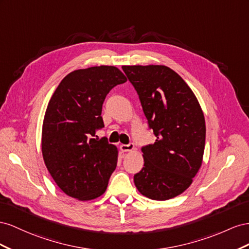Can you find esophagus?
<instances>
[{"label":"esophagus","instance_id":"34e87169","mask_svg":"<svg viewBox=\"0 0 249 249\" xmlns=\"http://www.w3.org/2000/svg\"><path fill=\"white\" fill-rule=\"evenodd\" d=\"M120 149H121V151H123V152H128V151H132L133 149H134V145L133 144H128V145H124V144H122V145H120Z\"/></svg>","mask_w":249,"mask_h":249}]
</instances>
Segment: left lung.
<instances>
[{
  "label": "left lung",
  "mask_w": 249,
  "mask_h": 249,
  "mask_svg": "<svg viewBox=\"0 0 249 249\" xmlns=\"http://www.w3.org/2000/svg\"><path fill=\"white\" fill-rule=\"evenodd\" d=\"M138 91L155 143L142 148L144 167L133 177L142 195L168 200L183 193L202 165L205 120L195 94L166 66H123Z\"/></svg>",
  "instance_id": "1"
}]
</instances>
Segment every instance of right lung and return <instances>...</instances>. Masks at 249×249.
Instances as JSON below:
<instances>
[{"instance_id": "add662e5", "label": "right lung", "mask_w": 249, "mask_h": 249, "mask_svg": "<svg viewBox=\"0 0 249 249\" xmlns=\"http://www.w3.org/2000/svg\"><path fill=\"white\" fill-rule=\"evenodd\" d=\"M127 81L113 66L68 74L48 103L41 130V152L60 190L80 201L101 196L118 161V148L95 139L104 126L102 104L109 90Z\"/></svg>"}]
</instances>
